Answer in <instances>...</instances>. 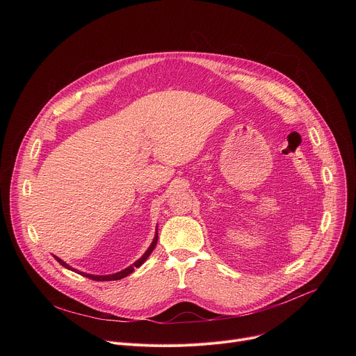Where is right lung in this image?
Returning <instances> with one entry per match:
<instances>
[{
    "mask_svg": "<svg viewBox=\"0 0 356 356\" xmlns=\"http://www.w3.org/2000/svg\"><path fill=\"white\" fill-rule=\"evenodd\" d=\"M156 242H158V228H156V234H155V238H154V241H152V243H150V246L146 249V252L143 253V255L135 262V264H132L131 266H128L127 269H124V270H121V272H117V273H114V275H104V276H99V275H88V273H84V272H79V270H76V269H73L72 266H69L66 262H63L60 258H58V257H55V259L62 265V266H65L66 269H69V270H73V272H76V273H80V275H83V276H86V277H88V279H92V280H97V282H108V280H120V279H122V277H125V276H128V275H131L134 270H135V268H139L147 258H149V255L152 252H154V249H155V246H156Z\"/></svg>",
    "mask_w": 356,
    "mask_h": 356,
    "instance_id": "1",
    "label": "right lung"
}]
</instances>
